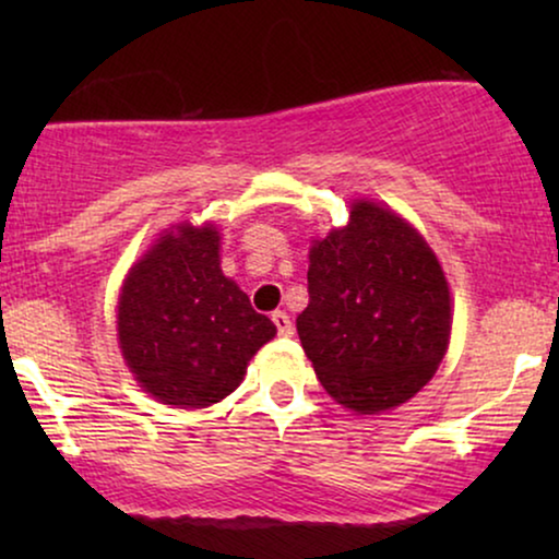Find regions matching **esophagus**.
<instances>
[{"mask_svg":"<svg viewBox=\"0 0 559 559\" xmlns=\"http://www.w3.org/2000/svg\"><path fill=\"white\" fill-rule=\"evenodd\" d=\"M272 323L277 325V333L280 335H293L295 333V328H293V320H289V316L285 310H277V312H272Z\"/></svg>","mask_w":559,"mask_h":559,"instance_id":"esophagus-1","label":"esophagus"}]
</instances>
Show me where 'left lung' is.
Masks as SVG:
<instances>
[{"mask_svg": "<svg viewBox=\"0 0 559 559\" xmlns=\"http://www.w3.org/2000/svg\"><path fill=\"white\" fill-rule=\"evenodd\" d=\"M310 243V302L297 335L320 384L354 415L409 402L438 371L453 297L438 254L407 218L373 198Z\"/></svg>", "mask_w": 559, "mask_h": 559, "instance_id": "obj_1", "label": "left lung"}]
</instances>
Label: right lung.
Masks as SVG:
<instances>
[{
  "mask_svg": "<svg viewBox=\"0 0 559 559\" xmlns=\"http://www.w3.org/2000/svg\"><path fill=\"white\" fill-rule=\"evenodd\" d=\"M277 335L221 270L213 221H178L129 266L117 300V343L144 394L205 409L236 392L257 350Z\"/></svg>",
  "mask_w": 559,
  "mask_h": 559,
  "instance_id": "right-lung-1",
  "label": "right lung"
}]
</instances>
